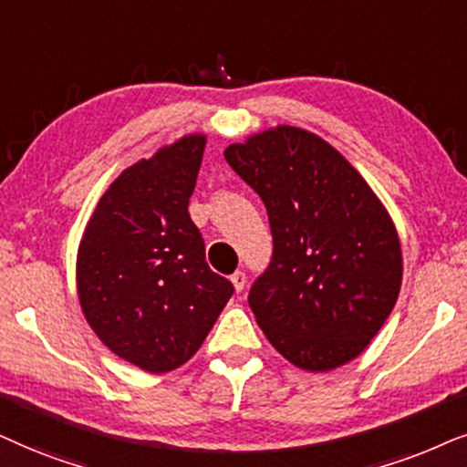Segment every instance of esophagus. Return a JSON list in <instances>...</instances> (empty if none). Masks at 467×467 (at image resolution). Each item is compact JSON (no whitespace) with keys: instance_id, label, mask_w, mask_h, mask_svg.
<instances>
[{"instance_id":"obj_1","label":"esophagus","mask_w":467,"mask_h":467,"mask_svg":"<svg viewBox=\"0 0 467 467\" xmlns=\"http://www.w3.org/2000/svg\"><path fill=\"white\" fill-rule=\"evenodd\" d=\"M230 282H233L234 290L241 292V290L245 288V284H247V277H245V273H244V271H237V273H233V275H230Z\"/></svg>"}]
</instances>
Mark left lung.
<instances>
[{
  "label": "left lung",
  "mask_w": 467,
  "mask_h": 467,
  "mask_svg": "<svg viewBox=\"0 0 467 467\" xmlns=\"http://www.w3.org/2000/svg\"><path fill=\"white\" fill-rule=\"evenodd\" d=\"M223 158L269 215L271 263L247 296L266 339L307 371L358 357L401 285L387 209L344 155L301 128L266 130Z\"/></svg>",
  "instance_id": "8db88e82"
}]
</instances>
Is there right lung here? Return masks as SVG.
<instances>
[{
	"mask_svg": "<svg viewBox=\"0 0 467 467\" xmlns=\"http://www.w3.org/2000/svg\"><path fill=\"white\" fill-rule=\"evenodd\" d=\"M194 134L140 160L99 198L78 247L89 327L117 357L164 374L207 337L234 285L209 269L188 204L204 151Z\"/></svg>",
	"mask_w": 467,
	"mask_h": 467,
	"instance_id": "add662e5",
	"label": "right lung"
}]
</instances>
